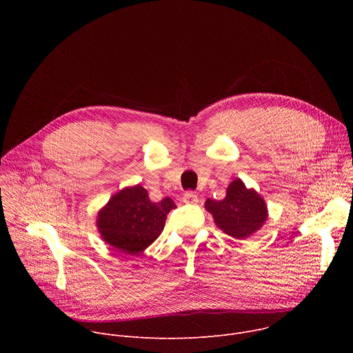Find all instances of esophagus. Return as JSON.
Wrapping results in <instances>:
<instances>
[{"label": "esophagus", "instance_id": "1", "mask_svg": "<svg viewBox=\"0 0 353 353\" xmlns=\"http://www.w3.org/2000/svg\"><path fill=\"white\" fill-rule=\"evenodd\" d=\"M183 201L185 204H196L198 203V195L194 191H187L183 195Z\"/></svg>", "mask_w": 353, "mask_h": 353}]
</instances>
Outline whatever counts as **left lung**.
I'll list each match as a JSON object with an SVG mask.
<instances>
[{
    "label": "left lung",
    "instance_id": "8db88e82",
    "mask_svg": "<svg viewBox=\"0 0 353 353\" xmlns=\"http://www.w3.org/2000/svg\"><path fill=\"white\" fill-rule=\"evenodd\" d=\"M205 208L212 214L216 226L234 239L251 236L267 219L264 199L254 190L245 188L240 179L230 183L223 199L208 198Z\"/></svg>",
    "mask_w": 353,
    "mask_h": 353
}]
</instances>
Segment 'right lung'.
<instances>
[{"label":"right lung","mask_w":353,"mask_h":353,"mask_svg":"<svg viewBox=\"0 0 353 353\" xmlns=\"http://www.w3.org/2000/svg\"><path fill=\"white\" fill-rule=\"evenodd\" d=\"M176 208L166 196L152 203L148 191L138 185L127 187L113 195L97 215L102 237L124 254H138L162 233L168 214Z\"/></svg>","instance_id":"add662e5"}]
</instances>
